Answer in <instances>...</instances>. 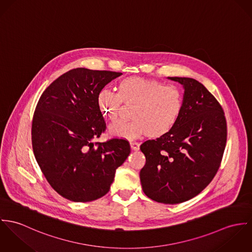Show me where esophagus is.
<instances>
[{
    "instance_id": "1",
    "label": "esophagus",
    "mask_w": 252,
    "mask_h": 252,
    "mask_svg": "<svg viewBox=\"0 0 252 252\" xmlns=\"http://www.w3.org/2000/svg\"><path fill=\"white\" fill-rule=\"evenodd\" d=\"M130 148L133 151H138L140 149V144L137 142H130Z\"/></svg>"
}]
</instances>
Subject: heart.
Wrapping results in <instances>:
<instances>
[{
	"mask_svg": "<svg viewBox=\"0 0 252 252\" xmlns=\"http://www.w3.org/2000/svg\"><path fill=\"white\" fill-rule=\"evenodd\" d=\"M116 90L119 98L108 91L98 94L97 103L103 116L109 120L117 119L123 108L122 102L134 105V109L131 113L133 120L120 121L109 126L108 132L115 137H163L178 124L184 110V92L176 85L132 76L121 80Z\"/></svg>",
	"mask_w": 252,
	"mask_h": 252,
	"instance_id": "obj_1",
	"label": "heart"
}]
</instances>
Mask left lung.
Here are the masks:
<instances>
[{"mask_svg": "<svg viewBox=\"0 0 252 252\" xmlns=\"http://www.w3.org/2000/svg\"><path fill=\"white\" fill-rule=\"evenodd\" d=\"M168 79L183 85L184 110L168 134L140 146L146 157L140 181L149 198L173 205L198 195L212 182L222 159L227 126L221 105L204 85L189 77Z\"/></svg>", "mask_w": 252, "mask_h": 252, "instance_id": "obj_1", "label": "left lung"}]
</instances>
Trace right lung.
Segmentation results:
<instances>
[{
    "label": "right lung",
    "mask_w": 252,
    "mask_h": 252,
    "mask_svg": "<svg viewBox=\"0 0 252 252\" xmlns=\"http://www.w3.org/2000/svg\"><path fill=\"white\" fill-rule=\"evenodd\" d=\"M122 74L71 69L49 85L36 104L32 124L35 159L50 186L70 201L105 195L130 153L126 140L94 142L106 129L98 94Z\"/></svg>",
    "instance_id": "1"
}]
</instances>
